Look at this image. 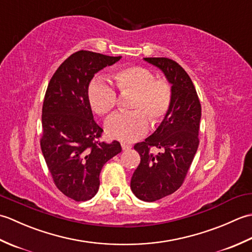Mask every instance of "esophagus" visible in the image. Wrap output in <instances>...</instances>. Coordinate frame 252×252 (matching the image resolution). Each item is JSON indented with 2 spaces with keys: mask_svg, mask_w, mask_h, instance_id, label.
<instances>
[{
  "mask_svg": "<svg viewBox=\"0 0 252 252\" xmlns=\"http://www.w3.org/2000/svg\"><path fill=\"white\" fill-rule=\"evenodd\" d=\"M121 147L123 151H130V149L132 148V145H130V144H126V143H121Z\"/></svg>",
  "mask_w": 252,
  "mask_h": 252,
  "instance_id": "obj_1",
  "label": "esophagus"
}]
</instances>
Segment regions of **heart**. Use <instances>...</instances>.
<instances>
[{
	"instance_id": "1",
	"label": "heart",
	"mask_w": 252,
	"mask_h": 252,
	"mask_svg": "<svg viewBox=\"0 0 252 252\" xmlns=\"http://www.w3.org/2000/svg\"><path fill=\"white\" fill-rule=\"evenodd\" d=\"M120 92H134L127 114H116L106 123L110 137L122 142H133L146 134L151 120L154 125L161 122L172 104V88L164 79H156L151 69L142 66H127L118 69L114 74ZM90 104L98 115H108L118 103L116 90L104 79H94L90 83Z\"/></svg>"
}]
</instances>
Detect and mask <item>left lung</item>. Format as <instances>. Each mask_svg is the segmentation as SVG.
Returning a JSON list of instances; mask_svg holds the SVG:
<instances>
[{
  "mask_svg": "<svg viewBox=\"0 0 252 252\" xmlns=\"http://www.w3.org/2000/svg\"><path fill=\"white\" fill-rule=\"evenodd\" d=\"M163 71L172 84L171 108L157 130L134 149L141 162L131 179V189L138 199L153 202L173 194L183 184L199 145L201 105L189 76L178 63L165 57H146ZM152 147L162 149L157 155Z\"/></svg>",
  "mask_w": 252,
  "mask_h": 252,
  "instance_id": "8db88e82",
  "label": "left lung"
}]
</instances>
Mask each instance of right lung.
Segmentation results:
<instances>
[{
	"label": "right lung",
	"mask_w": 252,
	"mask_h": 252,
	"mask_svg": "<svg viewBox=\"0 0 252 252\" xmlns=\"http://www.w3.org/2000/svg\"><path fill=\"white\" fill-rule=\"evenodd\" d=\"M120 58L76 52L47 85L42 107V154L57 189L76 201L96 195L101 168L122 151L118 141L100 140L103 129L93 119L88 96L94 74Z\"/></svg>",
	"instance_id": "add662e5"
}]
</instances>
